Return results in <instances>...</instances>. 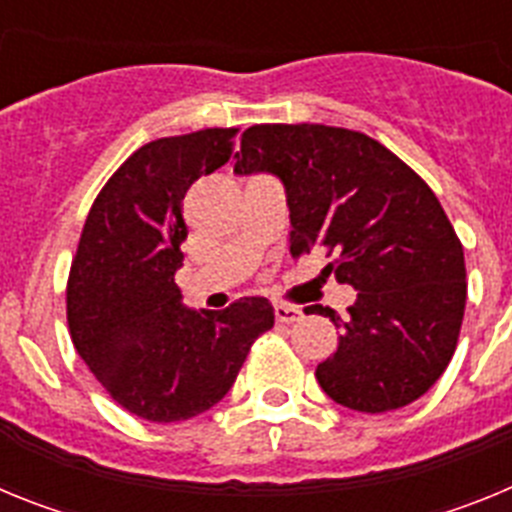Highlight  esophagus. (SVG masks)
Here are the masks:
<instances>
[{"label":"esophagus","instance_id":"obj_1","mask_svg":"<svg viewBox=\"0 0 512 512\" xmlns=\"http://www.w3.org/2000/svg\"><path fill=\"white\" fill-rule=\"evenodd\" d=\"M274 315H277V323H297L302 318V310L292 305H274Z\"/></svg>","mask_w":512,"mask_h":512}]
</instances>
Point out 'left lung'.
<instances>
[{"label":"left lung","instance_id":"1","mask_svg":"<svg viewBox=\"0 0 512 512\" xmlns=\"http://www.w3.org/2000/svg\"><path fill=\"white\" fill-rule=\"evenodd\" d=\"M238 176L271 174L289 207L292 256L325 248L338 284L359 292L315 377L333 402L387 413L431 390L454 356L464 305V248L431 187L392 151L356 130L253 125L233 156Z\"/></svg>","mask_w":512,"mask_h":512}]
</instances>
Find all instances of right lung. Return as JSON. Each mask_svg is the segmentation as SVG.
Returning <instances> with one entry per match:
<instances>
[{
    "label": "right lung",
    "mask_w": 512,
    "mask_h": 512,
    "mask_svg": "<svg viewBox=\"0 0 512 512\" xmlns=\"http://www.w3.org/2000/svg\"><path fill=\"white\" fill-rule=\"evenodd\" d=\"M233 128L158 138L112 174L89 210L66 289L71 341L117 405L179 423L223 400L251 343L274 325L264 297L189 310L176 287L182 200L230 158Z\"/></svg>",
    "instance_id": "add662e5"
}]
</instances>
